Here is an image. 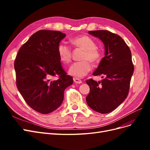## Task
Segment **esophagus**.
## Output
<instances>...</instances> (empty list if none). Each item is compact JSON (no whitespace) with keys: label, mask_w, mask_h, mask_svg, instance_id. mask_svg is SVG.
Masks as SVG:
<instances>
[{"label":"esophagus","mask_w":150,"mask_h":150,"mask_svg":"<svg viewBox=\"0 0 150 150\" xmlns=\"http://www.w3.org/2000/svg\"><path fill=\"white\" fill-rule=\"evenodd\" d=\"M74 80V82L76 84H81L82 83V81H81L80 79L79 78H73Z\"/></svg>","instance_id":"obj_1"}]
</instances>
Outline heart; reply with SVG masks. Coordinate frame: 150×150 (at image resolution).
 <instances>
[{
    "mask_svg": "<svg viewBox=\"0 0 150 150\" xmlns=\"http://www.w3.org/2000/svg\"><path fill=\"white\" fill-rule=\"evenodd\" d=\"M72 44L84 51L81 60L83 61L74 63L68 71V73L76 78H83L91 70L92 63L97 62L101 57V54L96 48L94 40L87 35H80L71 39ZM57 54L63 64H69L71 61V49L64 42H61L57 46Z\"/></svg>",
    "mask_w": 150,
    "mask_h": 150,
    "instance_id": "b5f03b06",
    "label": "heart"
}]
</instances>
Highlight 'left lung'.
<instances>
[{"label":"left lung","mask_w":150,"mask_h":150,"mask_svg":"<svg viewBox=\"0 0 150 150\" xmlns=\"http://www.w3.org/2000/svg\"><path fill=\"white\" fill-rule=\"evenodd\" d=\"M104 45V57L93 76H101V81H86L90 92L86 97L88 105L102 114L115 110L128 94L130 81L134 72L131 52L120 35L108 30L89 31Z\"/></svg>","instance_id":"8db88e82"}]
</instances>
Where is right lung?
<instances>
[{"label":"right lung","instance_id":"right-lung-1","mask_svg":"<svg viewBox=\"0 0 150 150\" xmlns=\"http://www.w3.org/2000/svg\"><path fill=\"white\" fill-rule=\"evenodd\" d=\"M66 34L40 30L32 35L18 51L14 62L16 84L25 101L34 110L48 114L59 107L64 90L73 83L62 69L57 46ZM58 76V80H53Z\"/></svg>","mask_w":150,"mask_h":150}]
</instances>
